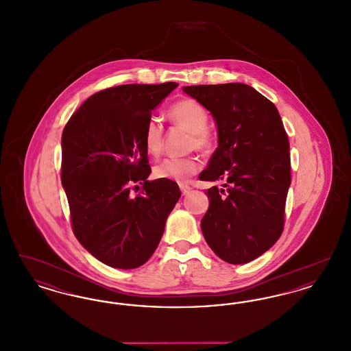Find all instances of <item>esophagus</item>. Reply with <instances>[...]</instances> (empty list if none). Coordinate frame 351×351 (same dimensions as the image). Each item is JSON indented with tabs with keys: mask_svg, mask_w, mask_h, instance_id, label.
<instances>
[{
	"mask_svg": "<svg viewBox=\"0 0 351 351\" xmlns=\"http://www.w3.org/2000/svg\"><path fill=\"white\" fill-rule=\"evenodd\" d=\"M180 191H182L183 195H186V193L191 191V186H188V185H185V184H180Z\"/></svg>",
	"mask_w": 351,
	"mask_h": 351,
	"instance_id": "1",
	"label": "esophagus"
}]
</instances>
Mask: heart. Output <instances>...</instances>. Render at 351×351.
<instances>
[{
  "label": "heart",
  "instance_id": "1",
  "mask_svg": "<svg viewBox=\"0 0 351 351\" xmlns=\"http://www.w3.org/2000/svg\"><path fill=\"white\" fill-rule=\"evenodd\" d=\"M169 119L191 132V147L206 151L210 146V136L206 130L208 112L193 99H184L173 104L168 112ZM143 145L146 151L158 156L163 149V128L156 118H150L143 130ZM200 169L196 158H168L154 168V176L162 180L186 183Z\"/></svg>",
  "mask_w": 351,
  "mask_h": 351
}]
</instances>
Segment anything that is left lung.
<instances>
[{
  "label": "left lung",
  "instance_id": "obj_1",
  "mask_svg": "<svg viewBox=\"0 0 351 351\" xmlns=\"http://www.w3.org/2000/svg\"><path fill=\"white\" fill-rule=\"evenodd\" d=\"M183 92L210 112L217 126L218 147L199 176L222 182V188L206 191L204 238L222 261L249 263L269 250L283 232L291 159L282 118L276 106L247 84L191 85Z\"/></svg>",
  "mask_w": 351,
  "mask_h": 351
}]
</instances>
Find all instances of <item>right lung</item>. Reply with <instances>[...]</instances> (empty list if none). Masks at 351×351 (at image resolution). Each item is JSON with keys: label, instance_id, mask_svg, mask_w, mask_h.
I'll return each mask as SVG.
<instances>
[{"label": "right lung", "instance_id": "1", "mask_svg": "<svg viewBox=\"0 0 351 351\" xmlns=\"http://www.w3.org/2000/svg\"><path fill=\"white\" fill-rule=\"evenodd\" d=\"M176 83L126 84L90 96L62 135V185L72 229L104 265L132 269L156 250L166 221L182 196L172 180L151 173L143 130L151 112ZM144 188L135 198L131 188Z\"/></svg>", "mask_w": 351, "mask_h": 351}]
</instances>
